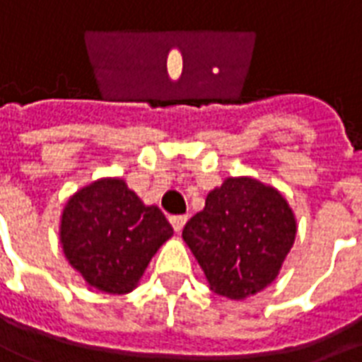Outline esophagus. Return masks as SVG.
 Listing matches in <instances>:
<instances>
[{
    "mask_svg": "<svg viewBox=\"0 0 362 362\" xmlns=\"http://www.w3.org/2000/svg\"><path fill=\"white\" fill-rule=\"evenodd\" d=\"M187 222V216L184 214H176V216H170V224L175 228V231H182V228L186 226Z\"/></svg>",
    "mask_w": 362,
    "mask_h": 362,
    "instance_id": "34e87169",
    "label": "esophagus"
}]
</instances>
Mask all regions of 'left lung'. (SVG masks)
<instances>
[{"instance_id": "1", "label": "left lung", "mask_w": 362, "mask_h": 362, "mask_svg": "<svg viewBox=\"0 0 362 362\" xmlns=\"http://www.w3.org/2000/svg\"><path fill=\"white\" fill-rule=\"evenodd\" d=\"M184 241L220 296L241 300L272 283L288 255L296 220L277 189L255 178H228L189 218Z\"/></svg>"}]
</instances>
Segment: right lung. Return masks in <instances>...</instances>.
<instances>
[{
	"label": "right lung",
	"mask_w": 362,
	"mask_h": 362,
	"mask_svg": "<svg viewBox=\"0 0 362 362\" xmlns=\"http://www.w3.org/2000/svg\"><path fill=\"white\" fill-rule=\"evenodd\" d=\"M173 228L156 205L146 206L119 178L83 187L66 203L60 241L89 285L127 294Z\"/></svg>",
	"instance_id": "obj_1"
}]
</instances>
